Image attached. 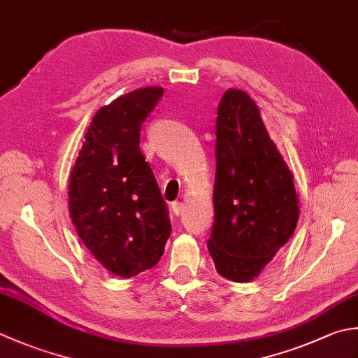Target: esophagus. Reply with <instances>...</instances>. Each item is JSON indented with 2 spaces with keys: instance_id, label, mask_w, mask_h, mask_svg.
<instances>
[{
  "instance_id": "1",
  "label": "esophagus",
  "mask_w": 358,
  "mask_h": 358,
  "mask_svg": "<svg viewBox=\"0 0 358 358\" xmlns=\"http://www.w3.org/2000/svg\"><path fill=\"white\" fill-rule=\"evenodd\" d=\"M171 208H172V213L178 217L181 213H183L185 205H183V203H181V201H173Z\"/></svg>"
}]
</instances>
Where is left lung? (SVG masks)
<instances>
[{
	"mask_svg": "<svg viewBox=\"0 0 358 358\" xmlns=\"http://www.w3.org/2000/svg\"><path fill=\"white\" fill-rule=\"evenodd\" d=\"M213 199L208 250L217 273L248 282L289 242L299 206L292 172L241 90H228L217 108Z\"/></svg>",
	"mask_w": 358,
	"mask_h": 358,
	"instance_id": "1",
	"label": "left lung"
}]
</instances>
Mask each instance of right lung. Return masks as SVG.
I'll return each mask as SVG.
<instances>
[{
	"label": "right lung",
	"mask_w": 358,
	"mask_h": 358,
	"mask_svg": "<svg viewBox=\"0 0 358 358\" xmlns=\"http://www.w3.org/2000/svg\"><path fill=\"white\" fill-rule=\"evenodd\" d=\"M161 97L163 88L147 87L97 111L69 177L79 237L121 278L155 267L172 231L167 203L139 149L141 125Z\"/></svg>",
	"instance_id": "1"
}]
</instances>
